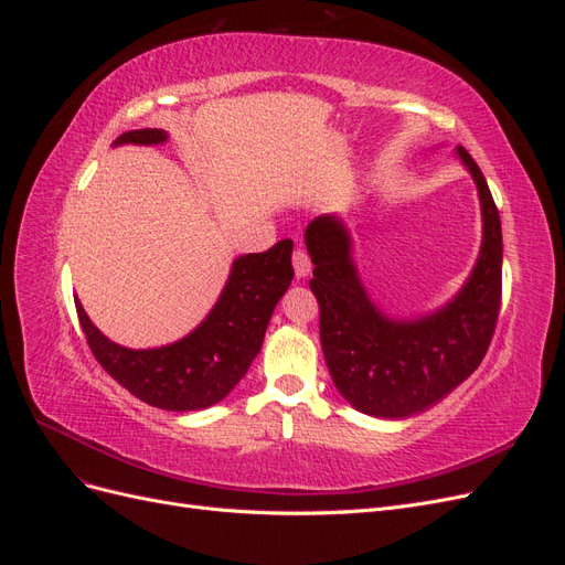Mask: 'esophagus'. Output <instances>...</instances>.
Listing matches in <instances>:
<instances>
[{"label":"esophagus","mask_w":565,"mask_h":565,"mask_svg":"<svg viewBox=\"0 0 565 565\" xmlns=\"http://www.w3.org/2000/svg\"><path fill=\"white\" fill-rule=\"evenodd\" d=\"M292 264H295V276H297V280H303V278L311 276V259H309V254H306V249H301V247L295 249Z\"/></svg>","instance_id":"34e87169"}]
</instances>
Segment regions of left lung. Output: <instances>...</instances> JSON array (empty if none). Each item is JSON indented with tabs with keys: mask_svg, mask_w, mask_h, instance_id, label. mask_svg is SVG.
Returning <instances> with one entry per match:
<instances>
[{
	"mask_svg": "<svg viewBox=\"0 0 565 565\" xmlns=\"http://www.w3.org/2000/svg\"><path fill=\"white\" fill-rule=\"evenodd\" d=\"M455 156L476 183L483 237L467 282L431 313L398 318L377 306L337 214H320L306 226L324 363L337 391L363 415L405 419L424 413L465 382L490 347L502 299L500 212L469 152L457 146Z\"/></svg>",
	"mask_w": 565,
	"mask_h": 565,
	"instance_id": "obj_1",
	"label": "left lung"
}]
</instances>
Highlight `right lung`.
Returning <instances> with one entry per match:
<instances>
[{
	"instance_id": "add662e5",
	"label": "right lung",
	"mask_w": 565,
	"mask_h": 565,
	"mask_svg": "<svg viewBox=\"0 0 565 565\" xmlns=\"http://www.w3.org/2000/svg\"><path fill=\"white\" fill-rule=\"evenodd\" d=\"M167 139L164 129H134L117 136L113 146H160ZM292 278V241L237 256L216 303L198 328L156 349L115 344L92 322L79 299L75 306L92 353L117 384L152 407L191 413L224 401L245 377Z\"/></svg>"
}]
</instances>
